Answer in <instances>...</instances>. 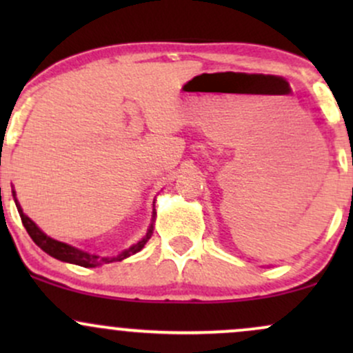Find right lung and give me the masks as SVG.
Masks as SVG:
<instances>
[{
    "instance_id": "add662e5",
    "label": "right lung",
    "mask_w": 353,
    "mask_h": 353,
    "mask_svg": "<svg viewBox=\"0 0 353 353\" xmlns=\"http://www.w3.org/2000/svg\"><path fill=\"white\" fill-rule=\"evenodd\" d=\"M13 197H14L16 208H18L19 217H21V221H23L24 229L28 230V234H30V237L33 239L34 244L38 245V247H41L44 252L50 254L51 257L58 259V261H63V262H70V264H76V265H81V267H96V265H101V264H109V262L123 261V259L129 257V255L139 252V250L145 245V242H148L149 239H151V236H152L154 217H156V209H154V212H152V224L149 225L148 232H145V236L141 239L139 242H136V244H132L131 247H129V249H125L121 254H117L116 257H99V255L84 252V250L76 249V247H72L70 244H64V242L54 241V239H51L50 236H46V234H44L43 230L39 229L38 225H36L34 222L26 216V214L23 212L21 205H19L18 199H16V192H14V190H13Z\"/></svg>"
}]
</instances>
